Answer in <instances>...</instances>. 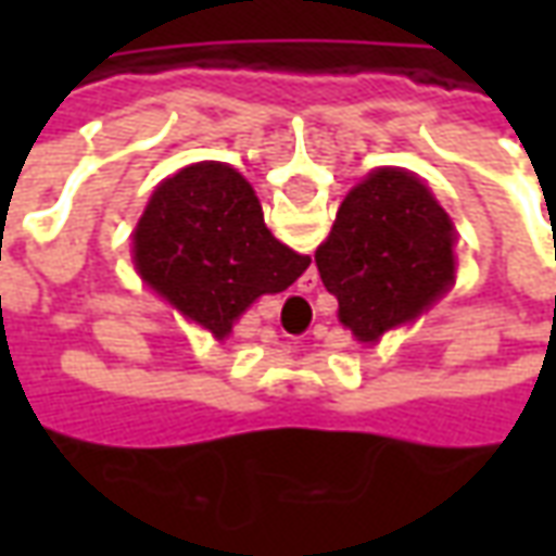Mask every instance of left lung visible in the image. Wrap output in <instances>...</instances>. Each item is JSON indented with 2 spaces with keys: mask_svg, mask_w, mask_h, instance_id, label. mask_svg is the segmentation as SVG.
Segmentation results:
<instances>
[{
  "mask_svg": "<svg viewBox=\"0 0 556 556\" xmlns=\"http://www.w3.org/2000/svg\"><path fill=\"white\" fill-rule=\"evenodd\" d=\"M453 219L429 187L387 166L345 195L315 265L339 301V321L361 342H378L453 286Z\"/></svg>",
  "mask_w": 556,
  "mask_h": 556,
  "instance_id": "obj_1",
  "label": "left lung"
}]
</instances>
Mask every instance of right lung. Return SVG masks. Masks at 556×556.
Listing matches in <instances>:
<instances>
[{"mask_svg": "<svg viewBox=\"0 0 556 556\" xmlns=\"http://www.w3.org/2000/svg\"><path fill=\"white\" fill-rule=\"evenodd\" d=\"M134 262L151 289L217 339L262 294L309 267L265 226L253 187L226 163H193L160 184L134 229Z\"/></svg>", "mask_w": 556, "mask_h": 556, "instance_id": "1", "label": "right lung"}]
</instances>
